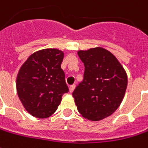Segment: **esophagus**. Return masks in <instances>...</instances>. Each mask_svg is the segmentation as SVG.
I'll return each instance as SVG.
<instances>
[{"instance_id":"obj_1","label":"esophagus","mask_w":148,"mask_h":148,"mask_svg":"<svg viewBox=\"0 0 148 148\" xmlns=\"http://www.w3.org/2000/svg\"><path fill=\"white\" fill-rule=\"evenodd\" d=\"M74 88H75V85H74V84H73V85H70V86H69V92H70V93H72V92L74 90Z\"/></svg>"}]
</instances>
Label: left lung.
I'll return each mask as SVG.
<instances>
[{
	"instance_id": "1",
	"label": "left lung",
	"mask_w": 148,
	"mask_h": 148,
	"mask_svg": "<svg viewBox=\"0 0 148 148\" xmlns=\"http://www.w3.org/2000/svg\"><path fill=\"white\" fill-rule=\"evenodd\" d=\"M78 55L85 69L73 97L84 119L99 121L112 114L122 103L127 77L116 57L104 49L80 50Z\"/></svg>"
}]
</instances>
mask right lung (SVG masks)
I'll return each mask as SVG.
<instances>
[{"label":"right lung","mask_w":148,"mask_h":148,"mask_svg":"<svg viewBox=\"0 0 148 148\" xmlns=\"http://www.w3.org/2000/svg\"><path fill=\"white\" fill-rule=\"evenodd\" d=\"M64 53L45 49L31 55L16 79V89L23 106L32 116L45 119L57 110L64 93L69 92L61 69Z\"/></svg>","instance_id":"right-lung-1"}]
</instances>
